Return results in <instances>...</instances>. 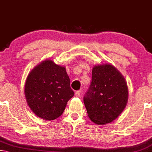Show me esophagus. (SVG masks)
Segmentation results:
<instances>
[{
    "instance_id": "34e87169",
    "label": "esophagus",
    "mask_w": 152,
    "mask_h": 152,
    "mask_svg": "<svg viewBox=\"0 0 152 152\" xmlns=\"http://www.w3.org/2000/svg\"><path fill=\"white\" fill-rule=\"evenodd\" d=\"M80 95H81V91H80V90L76 91V92H75V96H76V97H79V96H80Z\"/></svg>"
}]
</instances>
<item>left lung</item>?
<instances>
[{"label": "left lung", "instance_id": "left-lung-1", "mask_svg": "<svg viewBox=\"0 0 152 152\" xmlns=\"http://www.w3.org/2000/svg\"><path fill=\"white\" fill-rule=\"evenodd\" d=\"M128 100L127 83L110 64L95 65L83 102L88 115L98 125L111 123L122 113Z\"/></svg>", "mask_w": 152, "mask_h": 152}]
</instances>
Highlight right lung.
<instances>
[{
  "mask_svg": "<svg viewBox=\"0 0 152 152\" xmlns=\"http://www.w3.org/2000/svg\"><path fill=\"white\" fill-rule=\"evenodd\" d=\"M27 104L37 116L53 120L63 113L74 96L66 68L45 60L28 75L24 86Z\"/></svg>",
  "mask_w": 152,
  "mask_h": 152,
  "instance_id": "right-lung-1",
  "label": "right lung"
}]
</instances>
